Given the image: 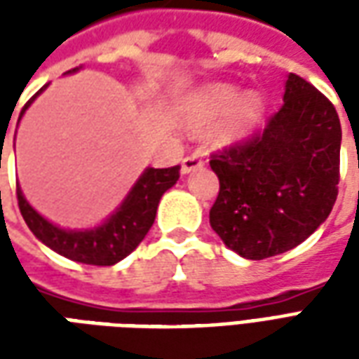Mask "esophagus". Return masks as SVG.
Masks as SVG:
<instances>
[{"mask_svg":"<svg viewBox=\"0 0 359 359\" xmlns=\"http://www.w3.org/2000/svg\"><path fill=\"white\" fill-rule=\"evenodd\" d=\"M203 163H205V161H203L202 156H198V154H190V156H187L184 159H182V172L187 175V172L196 171V169H200Z\"/></svg>","mask_w":359,"mask_h":359,"instance_id":"1","label":"esophagus"}]
</instances>
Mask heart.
<instances>
[{
	"mask_svg": "<svg viewBox=\"0 0 359 359\" xmlns=\"http://www.w3.org/2000/svg\"><path fill=\"white\" fill-rule=\"evenodd\" d=\"M233 109L223 125L219 126V142H234L244 138L256 126L262 113V100L256 94H244L238 100V90L233 86H210L200 94H196L188 103V117L196 125H205L219 115H223L230 107Z\"/></svg>",
	"mask_w": 359,
	"mask_h": 359,
	"instance_id": "obj_1",
	"label": "heart"
}]
</instances>
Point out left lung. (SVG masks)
<instances>
[{
  "label": "left lung",
  "instance_id": "obj_1",
  "mask_svg": "<svg viewBox=\"0 0 359 359\" xmlns=\"http://www.w3.org/2000/svg\"><path fill=\"white\" fill-rule=\"evenodd\" d=\"M339 113L290 73L285 102L264 130L211 156L219 177L211 229L246 259L292 250L329 217L340 179Z\"/></svg>",
  "mask_w": 359,
  "mask_h": 359
}]
</instances>
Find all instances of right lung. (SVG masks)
I'll return each instance as SVG.
<instances>
[{
	"mask_svg": "<svg viewBox=\"0 0 359 359\" xmlns=\"http://www.w3.org/2000/svg\"><path fill=\"white\" fill-rule=\"evenodd\" d=\"M74 71H79V67L69 73H74ZM30 102L22 107L20 115L27 111ZM179 177L180 165L167 167V169H154V167L146 169L133 187L130 194L125 198V202L121 203V208L102 226L92 229V231H65V229L51 225L48 219H43L25 200L19 184H17V200H19L20 215L27 221L28 229L34 233L38 241L50 246L53 252L79 264L115 265L144 241V236L148 234L156 221L157 205H159L161 196L179 180Z\"/></svg>",
	"mask_w": 359,
	"mask_h": 359,
	"instance_id": "add662e5",
	"label": "right lung"
}]
</instances>
